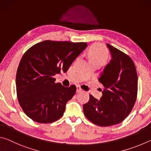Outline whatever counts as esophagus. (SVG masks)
<instances>
[{
	"instance_id": "34e87169",
	"label": "esophagus",
	"mask_w": 151,
	"mask_h": 151,
	"mask_svg": "<svg viewBox=\"0 0 151 151\" xmlns=\"http://www.w3.org/2000/svg\"><path fill=\"white\" fill-rule=\"evenodd\" d=\"M81 91H83V89H82L79 86H76V92H77V93H80Z\"/></svg>"
}]
</instances>
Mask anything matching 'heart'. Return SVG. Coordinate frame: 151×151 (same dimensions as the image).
Segmentation results:
<instances>
[{"label":"heart","instance_id":"obj_1","mask_svg":"<svg viewBox=\"0 0 151 151\" xmlns=\"http://www.w3.org/2000/svg\"><path fill=\"white\" fill-rule=\"evenodd\" d=\"M88 58L91 64L105 63L108 60L109 51L104 45L101 44H94L91 46L88 51Z\"/></svg>","mask_w":151,"mask_h":151}]
</instances>
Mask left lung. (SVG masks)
<instances>
[{"mask_svg":"<svg viewBox=\"0 0 151 151\" xmlns=\"http://www.w3.org/2000/svg\"><path fill=\"white\" fill-rule=\"evenodd\" d=\"M112 59L101 74L99 81L104 86L100 101L90 94L83 112L89 121L101 127L121 123L131 112L137 100L138 77L129 56L106 44Z\"/></svg>","mask_w":151,"mask_h":151,"instance_id":"left-lung-1","label":"left lung"}]
</instances>
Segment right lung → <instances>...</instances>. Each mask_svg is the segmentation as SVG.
<instances>
[{
  "label": "right lung",
  "mask_w": 151,
  "mask_h": 151,
  "mask_svg": "<svg viewBox=\"0 0 151 151\" xmlns=\"http://www.w3.org/2000/svg\"><path fill=\"white\" fill-rule=\"evenodd\" d=\"M86 47V42L44 40L26 51L17 69L16 86L19 103L30 119L47 124L62 117L76 88L55 83L54 76L66 73Z\"/></svg>",
  "instance_id": "1"
}]
</instances>
